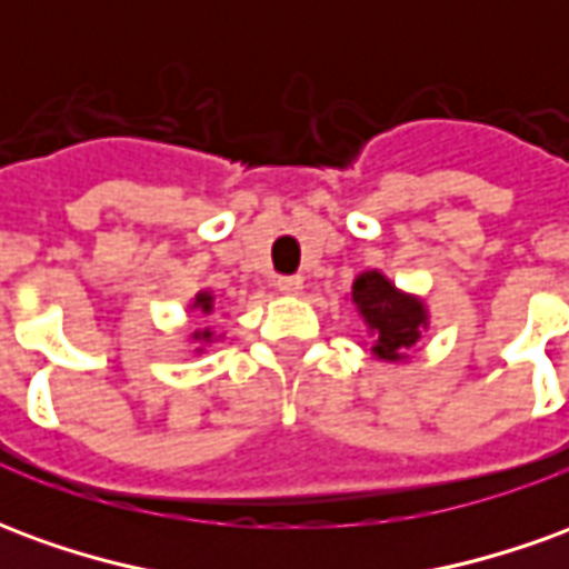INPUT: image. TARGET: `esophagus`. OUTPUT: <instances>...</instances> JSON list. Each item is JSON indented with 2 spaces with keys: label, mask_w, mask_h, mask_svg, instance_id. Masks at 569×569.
<instances>
[{
  "label": "esophagus",
  "mask_w": 569,
  "mask_h": 569,
  "mask_svg": "<svg viewBox=\"0 0 569 569\" xmlns=\"http://www.w3.org/2000/svg\"><path fill=\"white\" fill-rule=\"evenodd\" d=\"M277 289H280L283 296H298V292L305 289V280H301V277H277Z\"/></svg>",
  "instance_id": "obj_1"
}]
</instances>
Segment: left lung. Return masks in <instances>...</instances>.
<instances>
[{
  "mask_svg": "<svg viewBox=\"0 0 569 569\" xmlns=\"http://www.w3.org/2000/svg\"><path fill=\"white\" fill-rule=\"evenodd\" d=\"M350 298L357 305L359 317L369 326V332L375 335L371 353L383 362L406 359V350L418 345L420 332L429 326L423 301L396 289L381 271L359 273Z\"/></svg>",
  "mask_w": 569,
  "mask_h": 569,
  "instance_id": "obj_1",
  "label": "left lung"
}]
</instances>
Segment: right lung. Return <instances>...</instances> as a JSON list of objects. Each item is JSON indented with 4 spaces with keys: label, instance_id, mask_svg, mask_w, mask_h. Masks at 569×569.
I'll use <instances>...</instances> for the list:
<instances>
[{
    "label": "right lung",
    "instance_id": "obj_1",
    "mask_svg": "<svg viewBox=\"0 0 569 569\" xmlns=\"http://www.w3.org/2000/svg\"><path fill=\"white\" fill-rule=\"evenodd\" d=\"M191 308H200V310H203V313H210V310H212V296H210V292H198V296H194V305H191ZM194 338H200V341H210L212 332H194Z\"/></svg>",
    "mask_w": 569,
    "mask_h": 569
}]
</instances>
